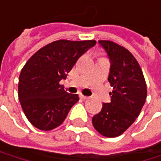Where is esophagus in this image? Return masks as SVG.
Returning a JSON list of instances; mask_svg holds the SVG:
<instances>
[{"instance_id": "1", "label": "esophagus", "mask_w": 161, "mask_h": 161, "mask_svg": "<svg viewBox=\"0 0 161 161\" xmlns=\"http://www.w3.org/2000/svg\"><path fill=\"white\" fill-rule=\"evenodd\" d=\"M80 97L82 98V99H84V100H86V99H88V98H89L88 97H86V96H83V95H81Z\"/></svg>"}]
</instances>
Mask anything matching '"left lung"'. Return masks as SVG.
Masks as SVG:
<instances>
[{
	"mask_svg": "<svg viewBox=\"0 0 161 161\" xmlns=\"http://www.w3.org/2000/svg\"><path fill=\"white\" fill-rule=\"evenodd\" d=\"M106 51L110 70L108 80L113 87L110 103H104L92 118L101 135L115 137L126 131L138 117L147 98V86L142 70L132 53L111 41H98Z\"/></svg>",
	"mask_w": 161,
	"mask_h": 161,
	"instance_id": "8db88e82",
	"label": "left lung"
}]
</instances>
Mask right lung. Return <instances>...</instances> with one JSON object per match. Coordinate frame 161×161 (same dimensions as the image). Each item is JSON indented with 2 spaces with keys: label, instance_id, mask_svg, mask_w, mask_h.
Wrapping results in <instances>:
<instances>
[{
  "label": "right lung",
  "instance_id": "1",
  "mask_svg": "<svg viewBox=\"0 0 161 161\" xmlns=\"http://www.w3.org/2000/svg\"><path fill=\"white\" fill-rule=\"evenodd\" d=\"M95 40H58L35 53L22 69L18 97L28 120L35 128L48 131L60 126L79 100L59 84L91 47Z\"/></svg>",
  "mask_w": 161,
  "mask_h": 161
}]
</instances>
